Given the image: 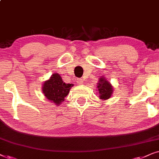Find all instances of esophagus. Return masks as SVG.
Returning a JSON list of instances; mask_svg holds the SVG:
<instances>
[{"instance_id": "1", "label": "esophagus", "mask_w": 159, "mask_h": 159, "mask_svg": "<svg viewBox=\"0 0 159 159\" xmlns=\"http://www.w3.org/2000/svg\"><path fill=\"white\" fill-rule=\"evenodd\" d=\"M76 83L79 85H81V84H84V80L81 79V78H78V79L76 80Z\"/></svg>"}]
</instances>
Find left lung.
Wrapping results in <instances>:
<instances>
[{
	"instance_id": "obj_1",
	"label": "left lung",
	"mask_w": 159,
	"mask_h": 159,
	"mask_svg": "<svg viewBox=\"0 0 159 159\" xmlns=\"http://www.w3.org/2000/svg\"><path fill=\"white\" fill-rule=\"evenodd\" d=\"M99 79V82L97 83V92H99V97L103 100H106L113 94V88L110 82L107 81L106 78L100 77Z\"/></svg>"
}]
</instances>
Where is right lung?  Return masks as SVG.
I'll use <instances>...</instances> for the list:
<instances>
[{
	"label": "right lung",
	"mask_w": 159,
	"mask_h": 159,
	"mask_svg": "<svg viewBox=\"0 0 159 159\" xmlns=\"http://www.w3.org/2000/svg\"><path fill=\"white\" fill-rule=\"evenodd\" d=\"M73 84H65L58 73H54L49 79L46 81L43 85V93L48 100L57 105L64 101L65 97L69 94Z\"/></svg>",
	"instance_id": "1"
}]
</instances>
